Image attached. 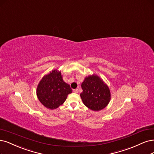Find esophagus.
<instances>
[{
  "instance_id": "obj_1",
  "label": "esophagus",
  "mask_w": 154,
  "mask_h": 154,
  "mask_svg": "<svg viewBox=\"0 0 154 154\" xmlns=\"http://www.w3.org/2000/svg\"><path fill=\"white\" fill-rule=\"evenodd\" d=\"M73 92L78 93V89H74V90H73Z\"/></svg>"
}]
</instances>
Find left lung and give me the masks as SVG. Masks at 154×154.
I'll use <instances>...</instances> for the list:
<instances>
[{
  "mask_svg": "<svg viewBox=\"0 0 154 154\" xmlns=\"http://www.w3.org/2000/svg\"><path fill=\"white\" fill-rule=\"evenodd\" d=\"M83 92L80 94L83 104L94 111L104 109L110 100L108 87L99 76H89L82 84Z\"/></svg>",
  "mask_w": 154,
  "mask_h": 154,
  "instance_id": "left-lung-1",
  "label": "left lung"
}]
</instances>
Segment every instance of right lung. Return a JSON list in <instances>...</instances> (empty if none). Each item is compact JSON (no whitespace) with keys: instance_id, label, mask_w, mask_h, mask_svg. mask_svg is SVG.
Segmentation results:
<instances>
[{"instance_id":"add662e5","label":"right lung","mask_w":154,"mask_h":154,"mask_svg":"<svg viewBox=\"0 0 154 154\" xmlns=\"http://www.w3.org/2000/svg\"><path fill=\"white\" fill-rule=\"evenodd\" d=\"M72 92L68 84L63 81L60 72L54 70L45 76L37 88V95L39 101L50 109L62 105L67 95Z\"/></svg>"}]
</instances>
